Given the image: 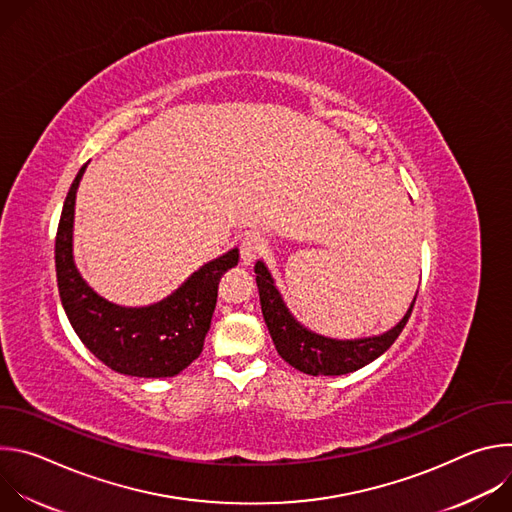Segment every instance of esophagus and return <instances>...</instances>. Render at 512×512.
Listing matches in <instances>:
<instances>
[{"instance_id": "obj_1", "label": "esophagus", "mask_w": 512, "mask_h": 512, "mask_svg": "<svg viewBox=\"0 0 512 512\" xmlns=\"http://www.w3.org/2000/svg\"><path fill=\"white\" fill-rule=\"evenodd\" d=\"M267 249V243L261 235L257 233H249L243 241H241V261L245 265H251L255 259H259Z\"/></svg>"}]
</instances>
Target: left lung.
<instances>
[{
    "mask_svg": "<svg viewBox=\"0 0 512 512\" xmlns=\"http://www.w3.org/2000/svg\"><path fill=\"white\" fill-rule=\"evenodd\" d=\"M255 273H257L255 281L259 287L261 312H263L267 330L273 338L275 350L285 362L291 364V367L314 377L346 375L362 369L364 364L379 358L399 338L415 304L413 300L405 318L393 330L381 336L362 338V340H332V338H324L308 332L294 320V316L287 312L279 291L275 289L267 267L261 261L255 265Z\"/></svg>",
    "mask_w": 512,
    "mask_h": 512,
    "instance_id": "left-lung-1",
    "label": "left lung"
}]
</instances>
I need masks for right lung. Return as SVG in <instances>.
Returning <instances> with one entry per match:
<instances>
[{
  "label": "right lung",
  "instance_id": "1",
  "mask_svg": "<svg viewBox=\"0 0 512 512\" xmlns=\"http://www.w3.org/2000/svg\"><path fill=\"white\" fill-rule=\"evenodd\" d=\"M85 166L72 180L56 231L54 259L58 294L81 342L115 373L143 379L176 377L204 348L216 308L218 281L239 263V249L204 267L150 308H119L99 298L72 261L75 198Z\"/></svg>",
  "mask_w": 512,
  "mask_h": 512
}]
</instances>
